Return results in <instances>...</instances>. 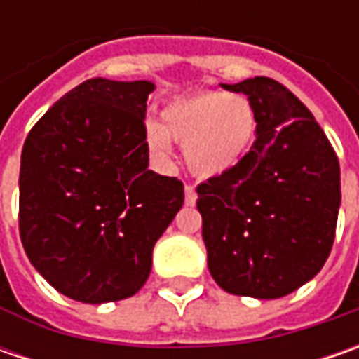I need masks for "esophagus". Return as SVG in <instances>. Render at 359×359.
Listing matches in <instances>:
<instances>
[{
  "instance_id": "1",
  "label": "esophagus",
  "mask_w": 359,
  "mask_h": 359,
  "mask_svg": "<svg viewBox=\"0 0 359 359\" xmlns=\"http://www.w3.org/2000/svg\"><path fill=\"white\" fill-rule=\"evenodd\" d=\"M196 200H198L196 187L187 184V186H186V205H194V203H196Z\"/></svg>"
}]
</instances>
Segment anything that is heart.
Returning a JSON list of instances; mask_svg holds the SVG:
<instances>
[{
  "label": "heart",
  "instance_id": "b5f03b06",
  "mask_svg": "<svg viewBox=\"0 0 359 359\" xmlns=\"http://www.w3.org/2000/svg\"><path fill=\"white\" fill-rule=\"evenodd\" d=\"M259 128L255 104L243 93L200 91L175 100L161 111V123L145 126L149 151L161 161L172 158V140L184 144L189 170L217 177L240 165Z\"/></svg>",
  "mask_w": 359,
  "mask_h": 359
}]
</instances>
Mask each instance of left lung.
Masks as SVG:
<instances>
[{"label": "left lung", "mask_w": 359, "mask_h": 359, "mask_svg": "<svg viewBox=\"0 0 359 359\" xmlns=\"http://www.w3.org/2000/svg\"><path fill=\"white\" fill-rule=\"evenodd\" d=\"M222 86L254 102L259 128L240 165L198 186L208 268L228 294L276 299L310 282L332 252L341 201L338 156L280 81Z\"/></svg>", "instance_id": "1"}]
</instances>
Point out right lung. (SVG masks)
Returning <instances> with one entry per match:
<instances>
[{
  "mask_svg": "<svg viewBox=\"0 0 359 359\" xmlns=\"http://www.w3.org/2000/svg\"><path fill=\"white\" fill-rule=\"evenodd\" d=\"M151 81L93 77L67 91L27 133L20 236L34 268L83 304L142 290L159 236L184 205V184L147 170Z\"/></svg>",
  "mask_w": 359,
  "mask_h": 359,
  "instance_id": "1",
  "label": "right lung"
}]
</instances>
